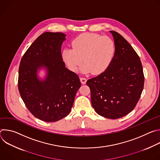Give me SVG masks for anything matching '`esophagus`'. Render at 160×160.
<instances>
[{"mask_svg":"<svg viewBox=\"0 0 160 160\" xmlns=\"http://www.w3.org/2000/svg\"><path fill=\"white\" fill-rule=\"evenodd\" d=\"M80 82L82 84H85L86 82H87V79L85 78H83V77H80Z\"/></svg>","mask_w":160,"mask_h":160,"instance_id":"obj_1","label":"esophagus"}]
</instances>
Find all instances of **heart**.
<instances>
[{
  "instance_id": "b5f03b06",
  "label": "heart",
  "mask_w": 160,
  "mask_h": 160,
  "mask_svg": "<svg viewBox=\"0 0 160 160\" xmlns=\"http://www.w3.org/2000/svg\"><path fill=\"white\" fill-rule=\"evenodd\" d=\"M72 45V48H66L62 50L61 56L68 68L74 72L83 61V73L100 75L109 68L116 53L115 41L97 33L80 34L73 40Z\"/></svg>"
}]
</instances>
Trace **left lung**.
Instances as JSON below:
<instances>
[{
  "label": "left lung",
  "instance_id": "8db88e82",
  "mask_svg": "<svg viewBox=\"0 0 160 160\" xmlns=\"http://www.w3.org/2000/svg\"><path fill=\"white\" fill-rule=\"evenodd\" d=\"M116 45V53L108 69L87 85L91 102L99 115L118 119L131 112L138 102L144 84L139 56L118 32L110 31Z\"/></svg>",
  "mask_w": 160,
  "mask_h": 160
}]
</instances>
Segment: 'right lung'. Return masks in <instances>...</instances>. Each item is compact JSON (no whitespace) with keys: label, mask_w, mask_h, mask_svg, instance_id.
I'll return each mask as SVG.
<instances>
[{"label":"right lung","mask_w":160,"mask_h":160,"mask_svg":"<svg viewBox=\"0 0 160 160\" xmlns=\"http://www.w3.org/2000/svg\"><path fill=\"white\" fill-rule=\"evenodd\" d=\"M66 35L45 32L22 56L19 67L18 89L32 115L46 122H54L71 111L76 93L81 86L78 76L68 70L61 56ZM46 68L48 75L40 81L37 70Z\"/></svg>","instance_id":"add662e5"}]
</instances>
